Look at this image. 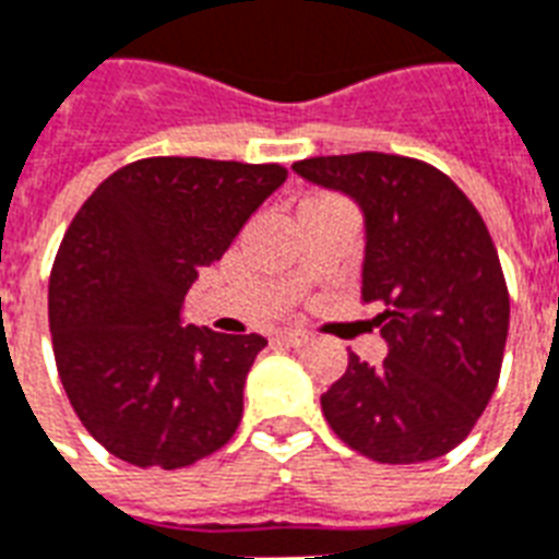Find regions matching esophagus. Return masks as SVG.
Segmentation results:
<instances>
[{"mask_svg":"<svg viewBox=\"0 0 559 559\" xmlns=\"http://www.w3.org/2000/svg\"><path fill=\"white\" fill-rule=\"evenodd\" d=\"M276 338L288 344V347H306L309 344V332L306 329H280V335Z\"/></svg>","mask_w":559,"mask_h":559,"instance_id":"obj_1","label":"esophagus"}]
</instances>
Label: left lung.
<instances>
[{
  "instance_id": "8db88e82",
  "label": "left lung",
  "mask_w": 559,
  "mask_h": 559,
  "mask_svg": "<svg viewBox=\"0 0 559 559\" xmlns=\"http://www.w3.org/2000/svg\"><path fill=\"white\" fill-rule=\"evenodd\" d=\"M294 171L353 198L365 215L361 300L388 358L349 353L320 396L332 431L379 464L452 452L499 384L510 297L499 253L473 201L428 163L379 151L311 157Z\"/></svg>"
}]
</instances>
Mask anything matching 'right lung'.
Returning a JSON list of instances; mask_svg holds the SVG:
<instances>
[{"label": "right lung", "mask_w": 559, "mask_h": 559, "mask_svg": "<svg viewBox=\"0 0 559 559\" xmlns=\"http://www.w3.org/2000/svg\"><path fill=\"white\" fill-rule=\"evenodd\" d=\"M285 177L276 163L148 157L78 210L51 267L49 329L63 391L110 455L180 469L236 435L267 341L183 326L180 309Z\"/></svg>", "instance_id": "1"}]
</instances>
